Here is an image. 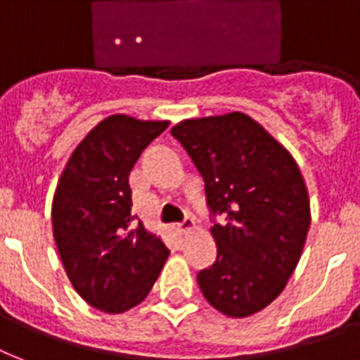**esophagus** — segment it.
Listing matches in <instances>:
<instances>
[{"instance_id":"obj_1","label":"esophagus","mask_w":360,"mask_h":360,"mask_svg":"<svg viewBox=\"0 0 360 360\" xmlns=\"http://www.w3.org/2000/svg\"><path fill=\"white\" fill-rule=\"evenodd\" d=\"M194 228H196V222H194L192 217H186L181 224H177V231H179V233H188V231H192Z\"/></svg>"}]
</instances>
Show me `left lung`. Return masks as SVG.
<instances>
[{
    "label": "left lung",
    "instance_id": "8db88e82",
    "mask_svg": "<svg viewBox=\"0 0 360 360\" xmlns=\"http://www.w3.org/2000/svg\"><path fill=\"white\" fill-rule=\"evenodd\" d=\"M172 136L205 183L217 259L198 273L203 297L230 318L271 304L295 271L310 228V200L295 158L240 112L185 120Z\"/></svg>",
    "mask_w": 360,
    "mask_h": 360
}]
</instances>
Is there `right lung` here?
I'll use <instances>...</instances> for the list:
<instances>
[{"instance_id":"obj_1","label":"right lung","mask_w":360,"mask_h":360,"mask_svg":"<svg viewBox=\"0 0 360 360\" xmlns=\"http://www.w3.org/2000/svg\"><path fill=\"white\" fill-rule=\"evenodd\" d=\"M169 121L115 114L78 143L52 203L53 239L78 295L106 314L127 312L151 291L169 250L132 224L129 175Z\"/></svg>"}]
</instances>
